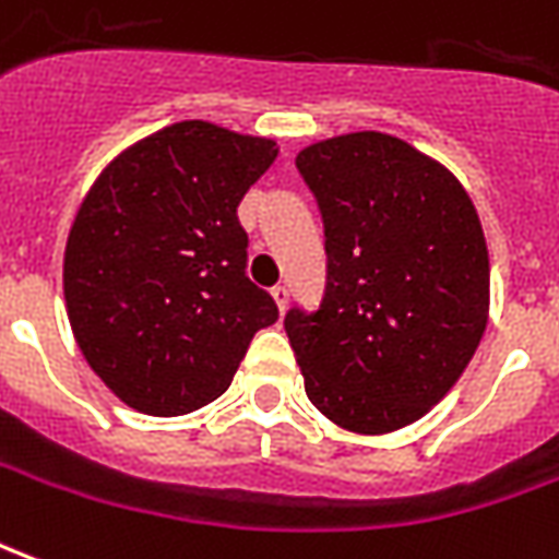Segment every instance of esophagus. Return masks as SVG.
Instances as JSON below:
<instances>
[{
	"mask_svg": "<svg viewBox=\"0 0 559 559\" xmlns=\"http://www.w3.org/2000/svg\"><path fill=\"white\" fill-rule=\"evenodd\" d=\"M271 295H273V300H276V307H280V312H286V307H288V286H283V283H280V286L271 288Z\"/></svg>",
	"mask_w": 559,
	"mask_h": 559,
	"instance_id": "obj_1",
	"label": "esophagus"
}]
</instances>
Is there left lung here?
<instances>
[{"mask_svg": "<svg viewBox=\"0 0 559 559\" xmlns=\"http://www.w3.org/2000/svg\"><path fill=\"white\" fill-rule=\"evenodd\" d=\"M322 210L328 283L286 334L310 403L352 433L413 425L461 379L488 324L490 261L466 189L382 132L300 150Z\"/></svg>", "mask_w": 559, "mask_h": 559, "instance_id": "1", "label": "left lung"}]
</instances>
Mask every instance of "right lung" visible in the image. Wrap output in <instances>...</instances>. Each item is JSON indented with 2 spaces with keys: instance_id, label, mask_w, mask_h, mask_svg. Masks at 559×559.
<instances>
[{
  "instance_id": "obj_1",
  "label": "right lung",
  "mask_w": 559,
  "mask_h": 559,
  "mask_svg": "<svg viewBox=\"0 0 559 559\" xmlns=\"http://www.w3.org/2000/svg\"><path fill=\"white\" fill-rule=\"evenodd\" d=\"M271 138L204 120L122 150L66 243L62 288L86 364L144 415H186L231 385L255 331L280 319L247 276L237 204L276 159Z\"/></svg>"
}]
</instances>
